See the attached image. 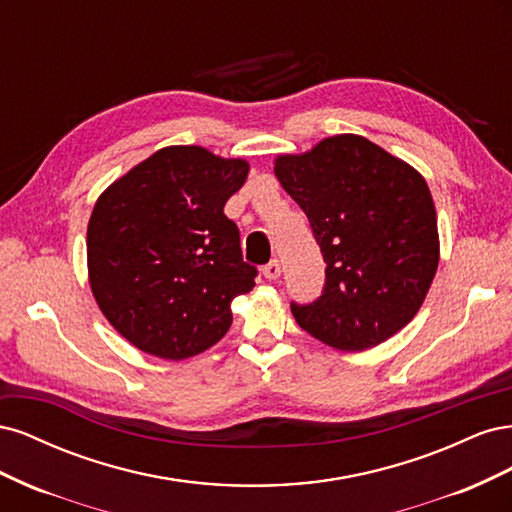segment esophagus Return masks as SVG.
I'll list each match as a JSON object with an SVG mask.
<instances>
[{
  "label": "esophagus",
  "instance_id": "1",
  "mask_svg": "<svg viewBox=\"0 0 512 512\" xmlns=\"http://www.w3.org/2000/svg\"><path fill=\"white\" fill-rule=\"evenodd\" d=\"M262 275L267 277V280H277V277L282 275V265H280V260H271V262H267L265 267H262Z\"/></svg>",
  "mask_w": 512,
  "mask_h": 512
}]
</instances>
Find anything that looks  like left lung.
I'll return each mask as SVG.
<instances>
[{
	"mask_svg": "<svg viewBox=\"0 0 512 512\" xmlns=\"http://www.w3.org/2000/svg\"><path fill=\"white\" fill-rule=\"evenodd\" d=\"M275 177L314 230L327 269L322 294L290 303L299 327L337 350L382 344L416 316L440 260L427 181L356 134L275 160Z\"/></svg>",
	"mask_w": 512,
	"mask_h": 512,
	"instance_id": "8db88e82",
	"label": "left lung"
}]
</instances>
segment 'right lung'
I'll list each match as a JSON object with an SVG mask.
<instances>
[{"label": "right lung", "instance_id": "obj_1", "mask_svg": "<svg viewBox=\"0 0 512 512\" xmlns=\"http://www.w3.org/2000/svg\"><path fill=\"white\" fill-rule=\"evenodd\" d=\"M247 170L205 147H164L98 198L87 226L91 292L138 350L181 361L230 329L232 299L258 275L224 215Z\"/></svg>", "mask_w": 512, "mask_h": 512}]
</instances>
